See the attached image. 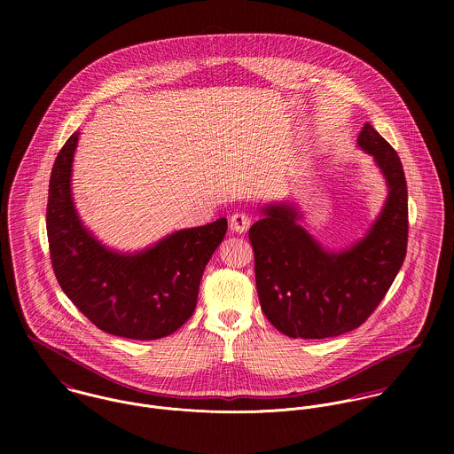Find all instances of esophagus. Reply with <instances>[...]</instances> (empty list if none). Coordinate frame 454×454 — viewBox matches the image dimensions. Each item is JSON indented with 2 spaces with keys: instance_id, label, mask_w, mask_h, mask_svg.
Here are the masks:
<instances>
[{
  "instance_id": "obj_1",
  "label": "esophagus",
  "mask_w": 454,
  "mask_h": 454,
  "mask_svg": "<svg viewBox=\"0 0 454 454\" xmlns=\"http://www.w3.org/2000/svg\"><path fill=\"white\" fill-rule=\"evenodd\" d=\"M250 223H252V220H250V216L247 213H234L231 216V231H234L238 234L247 232Z\"/></svg>"
}]
</instances>
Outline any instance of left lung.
<instances>
[{
	"instance_id": "obj_1",
	"label": "left lung",
	"mask_w": 454,
	"mask_h": 454,
	"mask_svg": "<svg viewBox=\"0 0 454 454\" xmlns=\"http://www.w3.org/2000/svg\"><path fill=\"white\" fill-rule=\"evenodd\" d=\"M358 146L374 155L388 184L381 215L367 236L342 252H328L297 223L295 206L269 204L250 229L255 281L267 320L288 337L325 339L364 324L400 270L407 252V184L402 162L369 122Z\"/></svg>"
}]
</instances>
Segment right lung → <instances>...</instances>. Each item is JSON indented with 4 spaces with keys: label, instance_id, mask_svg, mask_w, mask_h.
Masks as SVG:
<instances>
[{
    "label": "right lung",
    "instance_id": "obj_1",
    "mask_svg": "<svg viewBox=\"0 0 454 454\" xmlns=\"http://www.w3.org/2000/svg\"><path fill=\"white\" fill-rule=\"evenodd\" d=\"M78 134L58 153L49 184L47 236L56 278L103 332L137 340L166 337L192 317L204 267L223 241L227 220L176 231L137 254L106 248L83 227L71 197Z\"/></svg>",
    "mask_w": 454,
    "mask_h": 454
}]
</instances>
